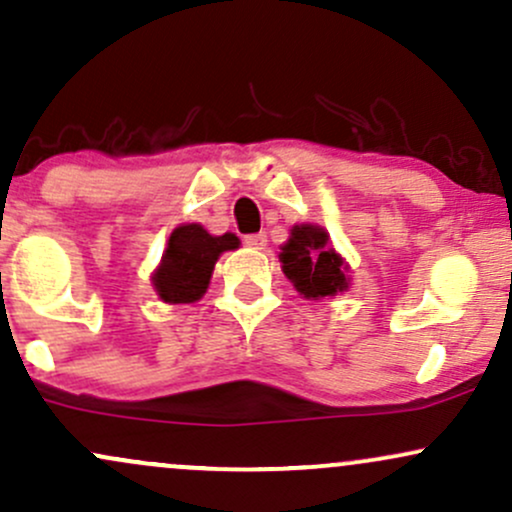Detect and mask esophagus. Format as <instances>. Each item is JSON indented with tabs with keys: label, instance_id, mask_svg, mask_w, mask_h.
I'll return each instance as SVG.
<instances>
[{
	"label": "esophagus",
	"instance_id": "obj_1",
	"mask_svg": "<svg viewBox=\"0 0 512 512\" xmlns=\"http://www.w3.org/2000/svg\"><path fill=\"white\" fill-rule=\"evenodd\" d=\"M245 245H250V248H257V250H264V245H267V236L264 233H250V236H245Z\"/></svg>",
	"mask_w": 512,
	"mask_h": 512
}]
</instances>
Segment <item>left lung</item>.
Here are the masks:
<instances>
[{"instance_id": "obj_1", "label": "left lung", "mask_w": 512, "mask_h": 512, "mask_svg": "<svg viewBox=\"0 0 512 512\" xmlns=\"http://www.w3.org/2000/svg\"><path fill=\"white\" fill-rule=\"evenodd\" d=\"M279 260L284 262V274L305 298L334 296L349 286L342 257L327 248V233L317 226L293 228Z\"/></svg>"}]
</instances>
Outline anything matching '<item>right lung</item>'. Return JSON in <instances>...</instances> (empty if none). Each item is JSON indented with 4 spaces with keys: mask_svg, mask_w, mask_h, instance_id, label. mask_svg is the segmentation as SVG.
Returning <instances> with one entry per match:
<instances>
[{
    "mask_svg": "<svg viewBox=\"0 0 512 512\" xmlns=\"http://www.w3.org/2000/svg\"><path fill=\"white\" fill-rule=\"evenodd\" d=\"M233 233L209 236L199 223L175 228L168 250L154 274V286L166 303H195L207 291L214 264L223 250H236Z\"/></svg>",
    "mask_w": 512,
    "mask_h": 512,
    "instance_id": "obj_1",
    "label": "right lung"
}]
</instances>
